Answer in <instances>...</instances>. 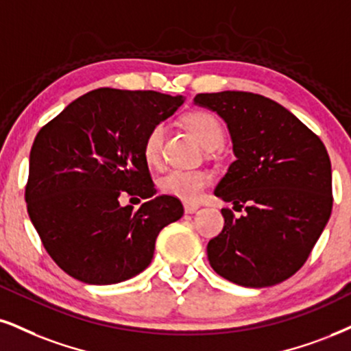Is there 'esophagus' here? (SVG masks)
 Instances as JSON below:
<instances>
[{
	"instance_id": "esophagus-1",
	"label": "esophagus",
	"mask_w": 351,
	"mask_h": 351,
	"mask_svg": "<svg viewBox=\"0 0 351 351\" xmlns=\"http://www.w3.org/2000/svg\"><path fill=\"white\" fill-rule=\"evenodd\" d=\"M198 208H200V206L195 205V203H185V205H184V210H185V213H187V215L197 213Z\"/></svg>"
}]
</instances>
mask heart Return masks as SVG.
Returning <instances> with one entry per match:
<instances>
[{
    "mask_svg": "<svg viewBox=\"0 0 351 351\" xmlns=\"http://www.w3.org/2000/svg\"><path fill=\"white\" fill-rule=\"evenodd\" d=\"M185 125L197 140L205 146L206 149H215L223 145L224 128L218 117L211 112L197 110L185 117ZM166 135V127L162 123L156 125L146 135L145 145H143V156L146 162L158 164L162 153V141ZM211 182V176L205 171H189V169H172L159 180V187L162 193L171 195L179 200L193 203L200 200L202 193Z\"/></svg>",
    "mask_w": 351,
    "mask_h": 351,
    "instance_id": "heart-1",
    "label": "heart"
}]
</instances>
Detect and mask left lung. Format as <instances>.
I'll list each match as a JSON object with an SVG mask.
<instances>
[{
  "label": "left lung",
  "instance_id": "8db88e82",
  "mask_svg": "<svg viewBox=\"0 0 351 351\" xmlns=\"http://www.w3.org/2000/svg\"><path fill=\"white\" fill-rule=\"evenodd\" d=\"M193 102L226 122L236 161L215 195L245 210L223 208L224 228L208 242L223 278L247 288L281 283L308 261L332 213L327 149L298 117L271 99L242 90L197 94Z\"/></svg>",
  "mask_w": 351,
  "mask_h": 351
}]
</instances>
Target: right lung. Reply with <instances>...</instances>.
Here are the masks:
<instances>
[{"instance_id":"1","label":"right lung","mask_w":351,"mask_h":351,"mask_svg":"<svg viewBox=\"0 0 351 351\" xmlns=\"http://www.w3.org/2000/svg\"><path fill=\"white\" fill-rule=\"evenodd\" d=\"M184 104L156 90L101 88L40 128L29 158V218L56 265L89 285H114L153 261L156 237L184 215L179 198L153 197L143 156L149 130ZM123 193L148 197L136 212Z\"/></svg>"}]
</instances>
